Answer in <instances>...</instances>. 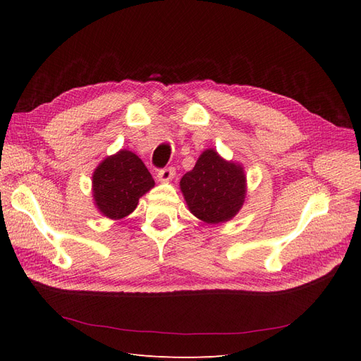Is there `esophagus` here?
Masks as SVG:
<instances>
[{"mask_svg": "<svg viewBox=\"0 0 361 361\" xmlns=\"http://www.w3.org/2000/svg\"><path fill=\"white\" fill-rule=\"evenodd\" d=\"M174 174H176V170H174L173 167L162 169V170L158 171V180L162 182V183L170 182V180L174 178Z\"/></svg>", "mask_w": 361, "mask_h": 361, "instance_id": "obj_1", "label": "esophagus"}]
</instances>
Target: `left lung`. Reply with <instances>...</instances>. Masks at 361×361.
I'll return each mask as SVG.
<instances>
[{"mask_svg":"<svg viewBox=\"0 0 361 361\" xmlns=\"http://www.w3.org/2000/svg\"><path fill=\"white\" fill-rule=\"evenodd\" d=\"M180 191L190 212L199 220L206 224L227 223L244 206L247 174L243 164L206 149L194 169L183 174Z\"/></svg>","mask_w":361,"mask_h":361,"instance_id":"1","label":"left lung"}]
</instances>
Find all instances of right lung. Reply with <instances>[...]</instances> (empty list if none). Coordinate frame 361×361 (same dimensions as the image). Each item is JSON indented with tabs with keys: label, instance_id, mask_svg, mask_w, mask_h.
Returning <instances> with one entry per match:
<instances>
[{
	"label": "right lung",
	"instance_id": "right-lung-1",
	"mask_svg": "<svg viewBox=\"0 0 361 361\" xmlns=\"http://www.w3.org/2000/svg\"><path fill=\"white\" fill-rule=\"evenodd\" d=\"M154 187L145 162L128 149L102 159L92 176L94 207L110 220H122L134 212L140 197Z\"/></svg>",
	"mask_w": 361,
	"mask_h": 361
}]
</instances>
